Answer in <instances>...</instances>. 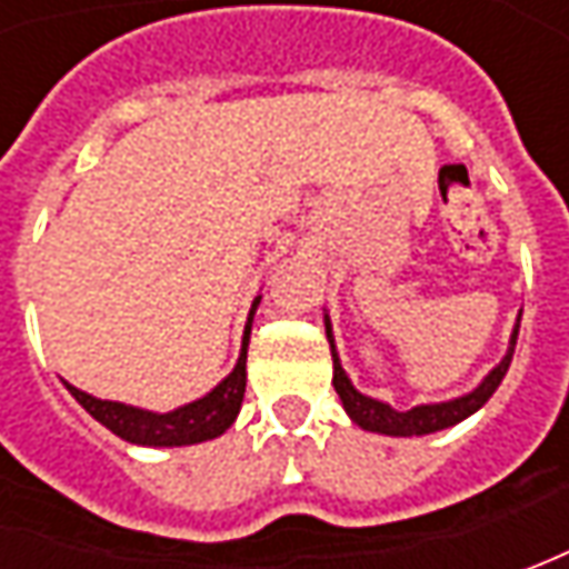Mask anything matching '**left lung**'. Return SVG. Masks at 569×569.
Segmentation results:
<instances>
[{
  "mask_svg": "<svg viewBox=\"0 0 569 569\" xmlns=\"http://www.w3.org/2000/svg\"><path fill=\"white\" fill-rule=\"evenodd\" d=\"M519 317H522V310H519ZM322 322H326V339H329V351H332V386H336V392H339L341 408L348 411V418L361 427V430L386 433V437H425V433L447 430V427L459 425V421H466L469 415H475V411L497 392L500 380L507 377L516 351V336H519V322H516L510 345H507V355L500 358V363H497L491 373L478 382L471 392L456 396V399H447V402L415 405V408H408V411H399V408H392L389 402H380V399H373V396H363L361 389L351 382V377L345 373V367H341L339 361V348H336V336H332V319H329V313H322Z\"/></svg>",
  "mask_w": 569,
  "mask_h": 569,
  "instance_id": "left-lung-1",
  "label": "left lung"
}]
</instances>
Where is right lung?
I'll return each mask as SVG.
<instances>
[{"instance_id":"1","label":"right lung","mask_w":569,"mask_h":569,"mask_svg":"<svg viewBox=\"0 0 569 569\" xmlns=\"http://www.w3.org/2000/svg\"><path fill=\"white\" fill-rule=\"evenodd\" d=\"M262 297H256L247 317V329H243V345H240V358L233 363L224 380L218 382L211 392H206L196 402L180 405L173 411H148L139 405L110 402V399H98L84 389H78L72 382L62 380V386L72 392L76 399L94 421L113 430L126 443L136 447H192V443H206L214 440L228 430L243 405V392H247V348H250V329L256 307Z\"/></svg>"}]
</instances>
